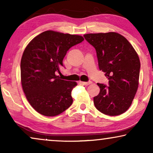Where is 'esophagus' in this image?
I'll return each instance as SVG.
<instances>
[{"instance_id": "obj_1", "label": "esophagus", "mask_w": 153, "mask_h": 153, "mask_svg": "<svg viewBox=\"0 0 153 153\" xmlns=\"http://www.w3.org/2000/svg\"><path fill=\"white\" fill-rule=\"evenodd\" d=\"M81 83L83 85H88L90 84H91L92 82H91V81H88V82H82V81H81Z\"/></svg>"}]
</instances>
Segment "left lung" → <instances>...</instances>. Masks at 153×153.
<instances>
[{
    "label": "left lung",
    "instance_id": "left-lung-1",
    "mask_svg": "<svg viewBox=\"0 0 153 153\" xmlns=\"http://www.w3.org/2000/svg\"><path fill=\"white\" fill-rule=\"evenodd\" d=\"M97 52L98 65L105 72L109 86L97 83L100 91L94 97L96 108L108 116H118L131 106L139 87L140 60L132 45L116 32L83 35Z\"/></svg>",
    "mask_w": 153,
    "mask_h": 153
}]
</instances>
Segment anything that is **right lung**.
<instances>
[{"instance_id":"right-lung-1","label":"right lung","mask_w":153,"mask_h":153,"mask_svg":"<svg viewBox=\"0 0 153 153\" xmlns=\"http://www.w3.org/2000/svg\"><path fill=\"white\" fill-rule=\"evenodd\" d=\"M81 35L47 30L26 46L21 60V83L26 97L37 113L56 116L72 104L75 81H65L60 72L67 51L82 42Z\"/></svg>"}]
</instances>
